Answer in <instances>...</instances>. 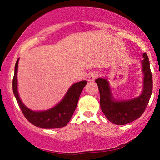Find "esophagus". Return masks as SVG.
Masks as SVG:
<instances>
[{"label":"esophagus","instance_id":"esophagus-1","mask_svg":"<svg viewBox=\"0 0 160 160\" xmlns=\"http://www.w3.org/2000/svg\"><path fill=\"white\" fill-rule=\"evenodd\" d=\"M99 76V72L97 71L92 72L89 76V81H94L96 78Z\"/></svg>","mask_w":160,"mask_h":160}]
</instances>
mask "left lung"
Wrapping results in <instances>:
<instances>
[{
  "mask_svg": "<svg viewBox=\"0 0 160 160\" xmlns=\"http://www.w3.org/2000/svg\"><path fill=\"white\" fill-rule=\"evenodd\" d=\"M144 73L142 94L128 101L118 102L113 99L107 79L95 80L100 94V107L108 120L116 125H125L140 117L147 107L152 92V75L147 53H143L142 61Z\"/></svg>",
  "mask_w": 160,
  "mask_h": 160,
  "instance_id": "1",
  "label": "left lung"
}]
</instances>
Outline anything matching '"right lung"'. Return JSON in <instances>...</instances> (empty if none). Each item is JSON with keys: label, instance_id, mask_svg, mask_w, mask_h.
Masks as SVG:
<instances>
[{"label": "right lung", "instance_id": "obj_1", "mask_svg": "<svg viewBox=\"0 0 160 160\" xmlns=\"http://www.w3.org/2000/svg\"><path fill=\"white\" fill-rule=\"evenodd\" d=\"M18 61L19 58L15 63L12 90L25 117L32 124L42 128H57L66 126L76 109L80 95L86 85L87 81L82 80L72 85L62 101L52 109L43 112H34L26 107L19 97L17 80Z\"/></svg>", "mask_w": 160, "mask_h": 160}]
</instances>
